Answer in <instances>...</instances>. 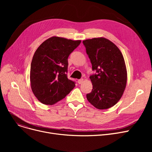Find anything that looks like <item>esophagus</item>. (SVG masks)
Segmentation results:
<instances>
[{
	"label": "esophagus",
	"instance_id": "34e87169",
	"mask_svg": "<svg viewBox=\"0 0 152 152\" xmlns=\"http://www.w3.org/2000/svg\"><path fill=\"white\" fill-rule=\"evenodd\" d=\"M83 81H84L83 79H78V80H77V83L79 84H82L83 83Z\"/></svg>",
	"mask_w": 152,
	"mask_h": 152
}]
</instances>
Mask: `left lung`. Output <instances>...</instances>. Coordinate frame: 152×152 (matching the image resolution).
<instances>
[{"label":"left lung","instance_id":"left-lung-1","mask_svg":"<svg viewBox=\"0 0 152 152\" xmlns=\"http://www.w3.org/2000/svg\"><path fill=\"white\" fill-rule=\"evenodd\" d=\"M96 74L89 78L93 87L86 95L91 104L99 110L112 107L120 100L127 83V69L118 47L104 37L83 41Z\"/></svg>","mask_w":152,"mask_h":152}]
</instances>
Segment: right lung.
Here are the masks:
<instances>
[{
  "instance_id": "add662e5",
  "label": "right lung",
  "mask_w": 152,
  "mask_h": 152,
  "mask_svg": "<svg viewBox=\"0 0 152 152\" xmlns=\"http://www.w3.org/2000/svg\"><path fill=\"white\" fill-rule=\"evenodd\" d=\"M81 42L53 36L45 40L36 50L31 64V87L43 104H55L75 87V82L68 79L66 74L68 58Z\"/></svg>"
}]
</instances>
